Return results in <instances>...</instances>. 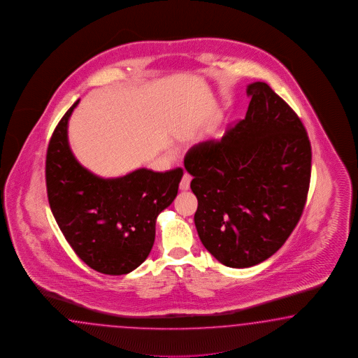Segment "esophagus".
I'll list each match as a JSON object with an SVG mask.
<instances>
[{
    "mask_svg": "<svg viewBox=\"0 0 358 358\" xmlns=\"http://www.w3.org/2000/svg\"><path fill=\"white\" fill-rule=\"evenodd\" d=\"M191 180H192V176L188 174V173H184L183 178H182L180 184H179V188H180L182 191H187V189H189V184H191Z\"/></svg>",
    "mask_w": 358,
    "mask_h": 358,
    "instance_id": "1",
    "label": "esophagus"
}]
</instances>
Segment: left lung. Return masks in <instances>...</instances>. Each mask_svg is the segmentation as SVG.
I'll return each instance as SVG.
<instances>
[{
	"instance_id": "obj_1",
	"label": "left lung",
	"mask_w": 358,
	"mask_h": 358,
	"mask_svg": "<svg viewBox=\"0 0 358 358\" xmlns=\"http://www.w3.org/2000/svg\"><path fill=\"white\" fill-rule=\"evenodd\" d=\"M247 94L244 120L184 157L200 240L235 268L258 265L285 244L303 214L312 173L310 141L291 106L264 82L249 84Z\"/></svg>"
}]
</instances>
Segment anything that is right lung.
Listing matches in <instances>:
<instances>
[{
  "instance_id": "1",
  "label": "right lung",
  "mask_w": 358,
  "mask_h": 358,
  "mask_svg": "<svg viewBox=\"0 0 358 358\" xmlns=\"http://www.w3.org/2000/svg\"><path fill=\"white\" fill-rule=\"evenodd\" d=\"M79 100L57 124L46 152L48 200L57 224L84 264L123 275L149 256L158 214L174 201L183 170L138 169L103 179L83 167L70 149L67 124Z\"/></svg>"
}]
</instances>
